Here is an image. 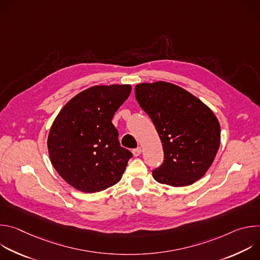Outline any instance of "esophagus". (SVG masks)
Listing matches in <instances>:
<instances>
[{
    "label": "esophagus",
    "instance_id": "34e87169",
    "mask_svg": "<svg viewBox=\"0 0 260 260\" xmlns=\"http://www.w3.org/2000/svg\"><path fill=\"white\" fill-rule=\"evenodd\" d=\"M141 152H142V148L141 147H138V148H136V149L133 150L134 156H139L141 154Z\"/></svg>",
    "mask_w": 260,
    "mask_h": 260
}]
</instances>
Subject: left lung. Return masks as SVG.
<instances>
[{
	"label": "left lung",
	"mask_w": 260,
	"mask_h": 260,
	"mask_svg": "<svg viewBox=\"0 0 260 260\" xmlns=\"http://www.w3.org/2000/svg\"><path fill=\"white\" fill-rule=\"evenodd\" d=\"M135 94L162 143L165 159L152 171L153 178L175 187L201 179L220 145V125L211 109L185 89L162 81L138 84Z\"/></svg>",
	"instance_id": "1"
}]
</instances>
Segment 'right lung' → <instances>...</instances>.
Instances as JSON below:
<instances>
[{
  "label": "right lung",
  "instance_id": "add662e5",
  "mask_svg": "<svg viewBox=\"0 0 260 260\" xmlns=\"http://www.w3.org/2000/svg\"><path fill=\"white\" fill-rule=\"evenodd\" d=\"M131 90V85L90 87L69 101L53 121L50 160L74 188L98 192L121 179L133 154L120 146L112 118Z\"/></svg>",
  "mask_w": 260,
  "mask_h": 260
}]
</instances>
